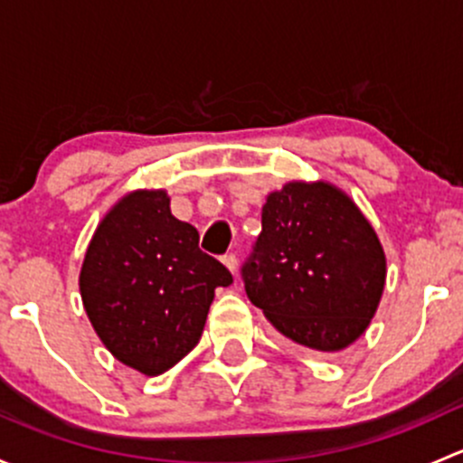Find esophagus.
I'll use <instances>...</instances> for the list:
<instances>
[{"label": "esophagus", "mask_w": 463, "mask_h": 463, "mask_svg": "<svg viewBox=\"0 0 463 463\" xmlns=\"http://www.w3.org/2000/svg\"><path fill=\"white\" fill-rule=\"evenodd\" d=\"M222 261L226 264V269L231 270V273H235V270H237V255L235 253H226L222 258Z\"/></svg>", "instance_id": "34e87169"}]
</instances>
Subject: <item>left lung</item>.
Instances as JSON below:
<instances>
[{
	"instance_id": "left-lung-1",
	"label": "left lung",
	"mask_w": 463,
	"mask_h": 463,
	"mask_svg": "<svg viewBox=\"0 0 463 463\" xmlns=\"http://www.w3.org/2000/svg\"><path fill=\"white\" fill-rule=\"evenodd\" d=\"M241 278L249 300L279 334L316 352H340L374 318L385 253L343 190L291 181L266 197Z\"/></svg>"
}]
</instances>
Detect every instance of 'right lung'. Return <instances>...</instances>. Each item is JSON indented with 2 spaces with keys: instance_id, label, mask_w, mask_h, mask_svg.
Wrapping results in <instances>:
<instances>
[{
  "instance_id": "add662e5",
  "label": "right lung",
  "mask_w": 463,
  "mask_h": 463,
  "mask_svg": "<svg viewBox=\"0 0 463 463\" xmlns=\"http://www.w3.org/2000/svg\"><path fill=\"white\" fill-rule=\"evenodd\" d=\"M232 275L199 249L165 190L120 199L93 232L80 270L85 311L105 347L145 376H158L194 349L214 288Z\"/></svg>"
}]
</instances>
